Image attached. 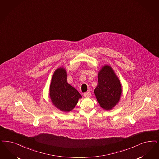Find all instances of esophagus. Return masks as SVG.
Masks as SVG:
<instances>
[{"label": "esophagus", "instance_id": "34e87169", "mask_svg": "<svg viewBox=\"0 0 159 159\" xmlns=\"http://www.w3.org/2000/svg\"><path fill=\"white\" fill-rule=\"evenodd\" d=\"M91 95V94H90V91H88V92H85L84 93V97H86V98H89Z\"/></svg>", "mask_w": 159, "mask_h": 159}]
</instances>
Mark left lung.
<instances>
[{
  "label": "left lung",
  "instance_id": "1",
  "mask_svg": "<svg viewBox=\"0 0 159 159\" xmlns=\"http://www.w3.org/2000/svg\"><path fill=\"white\" fill-rule=\"evenodd\" d=\"M94 92L100 106L105 110L112 109L119 102L122 86L111 66L105 65L99 71L98 84Z\"/></svg>",
  "mask_w": 159,
  "mask_h": 159
}]
</instances>
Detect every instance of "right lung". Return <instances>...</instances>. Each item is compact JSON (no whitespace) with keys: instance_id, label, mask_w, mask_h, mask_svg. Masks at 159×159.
<instances>
[{"instance_id":"1","label":"right lung","mask_w":159,"mask_h":159,"mask_svg":"<svg viewBox=\"0 0 159 159\" xmlns=\"http://www.w3.org/2000/svg\"><path fill=\"white\" fill-rule=\"evenodd\" d=\"M49 95L53 105L65 112L71 111L82 98L76 89L67 82V72L63 67L58 68L54 71Z\"/></svg>"}]
</instances>
